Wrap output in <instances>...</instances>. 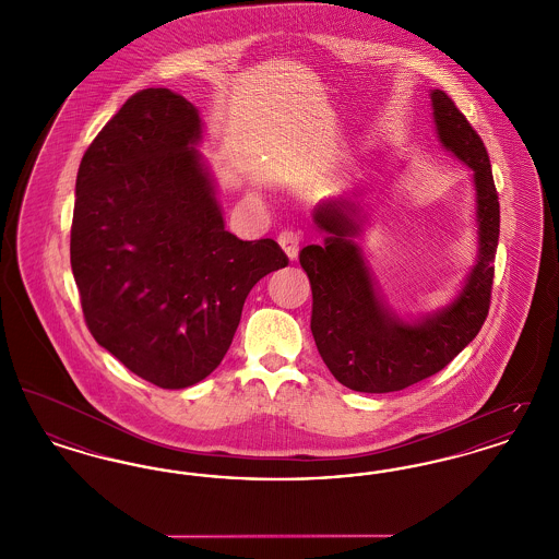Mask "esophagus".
Instances as JSON below:
<instances>
[{"mask_svg":"<svg viewBox=\"0 0 559 559\" xmlns=\"http://www.w3.org/2000/svg\"><path fill=\"white\" fill-rule=\"evenodd\" d=\"M276 240H278V245L283 247V251L292 258V260H295L297 258V253H299V247H301V233L299 230H283L278 237H276Z\"/></svg>","mask_w":559,"mask_h":559,"instance_id":"obj_1","label":"esophagus"}]
</instances>
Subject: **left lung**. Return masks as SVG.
<instances>
[{"mask_svg": "<svg viewBox=\"0 0 559 559\" xmlns=\"http://www.w3.org/2000/svg\"><path fill=\"white\" fill-rule=\"evenodd\" d=\"M440 142L474 169L478 192L479 255L463 292L451 306L419 324L392 319L372 289L358 247V205L333 201L314 213L329 237L308 245L299 264L312 287L310 329L333 377L354 392L385 394L442 371L481 329L490 310L495 253L499 242V194L478 132L442 90L431 92Z\"/></svg>", "mask_w": 559, "mask_h": 559, "instance_id": "obj_1", "label": "left lung"}]
</instances>
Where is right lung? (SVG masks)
Segmentation results:
<instances>
[{"instance_id":"obj_1","label":"right lung","mask_w":559,"mask_h":559,"mask_svg":"<svg viewBox=\"0 0 559 559\" xmlns=\"http://www.w3.org/2000/svg\"><path fill=\"white\" fill-rule=\"evenodd\" d=\"M197 108L178 92H135L87 146L78 171L71 267L100 346L163 390L222 362L253 285L289 264L272 239L224 230L194 151Z\"/></svg>"}]
</instances>
